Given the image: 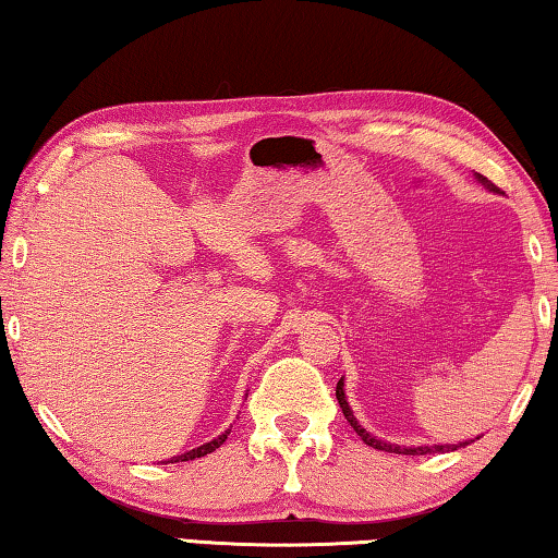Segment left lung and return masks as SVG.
I'll return each instance as SVG.
<instances>
[{
    "label": "left lung",
    "instance_id": "obj_1",
    "mask_svg": "<svg viewBox=\"0 0 558 558\" xmlns=\"http://www.w3.org/2000/svg\"><path fill=\"white\" fill-rule=\"evenodd\" d=\"M475 179H477V184H483V186L487 189V192L499 194V189H497L493 182H489L487 177H483V174H477V172H475ZM337 401H339V409H342V413H344V418L349 421V426H352V428L356 430V436L362 438L369 448L384 450V452H396V456H436V452H450V450H458V448H465V446H470V440L456 442V446H450V442H446V446H442V442H438V446H399V442H389V440H381V438L372 436V433L366 430V428L362 426V423L356 421V415H354V411H352V405H349V401H347V393H344V379H339V381H337Z\"/></svg>",
    "mask_w": 558,
    "mask_h": 558
}]
</instances>
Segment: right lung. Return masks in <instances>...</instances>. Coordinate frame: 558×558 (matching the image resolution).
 Returning <instances> with one entry per match:
<instances>
[{
	"mask_svg": "<svg viewBox=\"0 0 558 558\" xmlns=\"http://www.w3.org/2000/svg\"><path fill=\"white\" fill-rule=\"evenodd\" d=\"M245 396H248V393H245ZM229 433H231V428H229V430H223L221 436H216L214 440L204 442V446H199V448H192L189 452H182V456L165 460V465H167V462H186V460H194V458H204V456H209V452H214L216 448H221V446H223L226 438H229Z\"/></svg>",
	"mask_w": 558,
	"mask_h": 558,
	"instance_id": "right-lung-1",
	"label": "right lung"
}]
</instances>
